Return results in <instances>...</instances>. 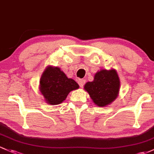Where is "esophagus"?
<instances>
[{"instance_id":"1","label":"esophagus","mask_w":154,"mask_h":154,"mask_svg":"<svg viewBox=\"0 0 154 154\" xmlns=\"http://www.w3.org/2000/svg\"><path fill=\"white\" fill-rule=\"evenodd\" d=\"M85 82H86V80H84V79H79V80H78V83H79V86H80L81 87H84Z\"/></svg>"}]
</instances>
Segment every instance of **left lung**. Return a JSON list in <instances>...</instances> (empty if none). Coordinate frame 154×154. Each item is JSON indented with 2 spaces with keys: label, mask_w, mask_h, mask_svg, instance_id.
I'll return each instance as SVG.
<instances>
[{
  "label": "left lung",
  "mask_w": 154,
  "mask_h": 154,
  "mask_svg": "<svg viewBox=\"0 0 154 154\" xmlns=\"http://www.w3.org/2000/svg\"><path fill=\"white\" fill-rule=\"evenodd\" d=\"M120 80L115 70H101L95 75L93 82H87L84 90L98 106H105L115 100L119 92Z\"/></svg>",
  "instance_id": "left-lung-1"
}]
</instances>
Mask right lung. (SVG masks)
Listing matches in <instances>:
<instances>
[{
	"label": "right lung",
	"instance_id": "obj_1",
	"mask_svg": "<svg viewBox=\"0 0 154 154\" xmlns=\"http://www.w3.org/2000/svg\"><path fill=\"white\" fill-rule=\"evenodd\" d=\"M40 91L47 103L57 105L62 103L70 91L76 90L79 84L68 79L59 67H48L40 79Z\"/></svg>",
	"mask_w": 154,
	"mask_h": 154
}]
</instances>
